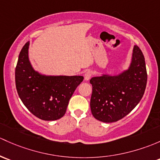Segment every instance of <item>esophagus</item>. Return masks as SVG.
Wrapping results in <instances>:
<instances>
[{
    "label": "esophagus",
    "instance_id": "esophagus-1",
    "mask_svg": "<svg viewBox=\"0 0 160 160\" xmlns=\"http://www.w3.org/2000/svg\"><path fill=\"white\" fill-rule=\"evenodd\" d=\"M91 75H92V73L91 71H90V70H87V72L85 73L84 74V79L85 80H89L90 79V77H91Z\"/></svg>",
    "mask_w": 160,
    "mask_h": 160
}]
</instances>
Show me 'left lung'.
<instances>
[{
    "label": "left lung",
    "mask_w": 160,
    "mask_h": 160,
    "mask_svg": "<svg viewBox=\"0 0 160 160\" xmlns=\"http://www.w3.org/2000/svg\"><path fill=\"white\" fill-rule=\"evenodd\" d=\"M147 82L145 58L135 45L127 70L117 74L102 73L90 79L93 87L90 109L94 118L103 122L123 118L141 100Z\"/></svg>",
    "instance_id": "8db88e82"
}]
</instances>
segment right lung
<instances>
[{
	"mask_svg": "<svg viewBox=\"0 0 160 160\" xmlns=\"http://www.w3.org/2000/svg\"><path fill=\"white\" fill-rule=\"evenodd\" d=\"M29 45L28 41L23 47L15 69L18 93L35 117L47 121L58 120L66 112L69 100L83 77L40 73L29 60Z\"/></svg>",
	"mask_w": 160,
	"mask_h": 160,
	"instance_id": "right-lung-1",
	"label": "right lung"
}]
</instances>
